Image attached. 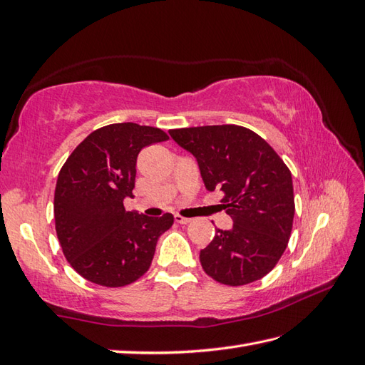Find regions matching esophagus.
<instances>
[{
    "instance_id": "esophagus-1",
    "label": "esophagus",
    "mask_w": 365,
    "mask_h": 365,
    "mask_svg": "<svg viewBox=\"0 0 365 365\" xmlns=\"http://www.w3.org/2000/svg\"><path fill=\"white\" fill-rule=\"evenodd\" d=\"M174 219H175V222H179V224H182V225H186V224L191 222L190 217H185V216H182V215H175Z\"/></svg>"
}]
</instances>
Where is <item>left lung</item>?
Masks as SVG:
<instances>
[{
  "label": "left lung",
  "instance_id": "left-lung-1",
  "mask_svg": "<svg viewBox=\"0 0 365 365\" xmlns=\"http://www.w3.org/2000/svg\"><path fill=\"white\" fill-rule=\"evenodd\" d=\"M169 135L196 157L208 191L224 192L233 228L200 250V264L217 283L242 286L267 275L291 238L294 188L289 168L270 144L236 124L171 129Z\"/></svg>",
  "mask_w": 365,
  "mask_h": 365
}]
</instances>
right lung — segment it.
Returning a JSON list of instances; mask_svg holds the SVG:
<instances>
[{
    "label": "right lung",
    "mask_w": 365,
    "mask_h": 365,
    "mask_svg": "<svg viewBox=\"0 0 365 365\" xmlns=\"http://www.w3.org/2000/svg\"><path fill=\"white\" fill-rule=\"evenodd\" d=\"M168 138L158 127L108 124L91 132L63 163L54 192L56 233L66 261L88 282L121 287L149 270L174 216L133 213L123 200L135 188L140 150Z\"/></svg>",
    "instance_id": "right-lung-1"
}]
</instances>
